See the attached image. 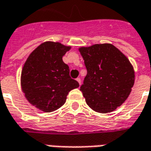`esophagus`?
<instances>
[{
	"label": "esophagus",
	"instance_id": "obj_1",
	"mask_svg": "<svg viewBox=\"0 0 151 151\" xmlns=\"http://www.w3.org/2000/svg\"><path fill=\"white\" fill-rule=\"evenodd\" d=\"M76 80H77V82H78L79 83V85H81V82H82V81H81V79L79 78H78L76 79Z\"/></svg>",
	"mask_w": 151,
	"mask_h": 151
}]
</instances>
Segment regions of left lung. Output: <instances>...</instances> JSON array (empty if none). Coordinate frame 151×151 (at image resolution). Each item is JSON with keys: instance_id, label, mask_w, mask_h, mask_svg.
Wrapping results in <instances>:
<instances>
[{"instance_id": "obj_1", "label": "left lung", "mask_w": 151, "mask_h": 151, "mask_svg": "<svg viewBox=\"0 0 151 151\" xmlns=\"http://www.w3.org/2000/svg\"><path fill=\"white\" fill-rule=\"evenodd\" d=\"M87 74L80 88L86 102L99 113L123 104L134 84V69L129 59L111 43L81 47Z\"/></svg>"}]
</instances>
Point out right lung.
Instances as JSON below:
<instances>
[{"instance_id":"add662e5","label":"right lung","mask_w":151,"mask_h":151,"mask_svg":"<svg viewBox=\"0 0 151 151\" xmlns=\"http://www.w3.org/2000/svg\"><path fill=\"white\" fill-rule=\"evenodd\" d=\"M71 48L59 42L41 43L29 55L21 73L22 91L27 101L44 112L54 111L65 104L70 91L78 82L69 77L63 56Z\"/></svg>"}]
</instances>
